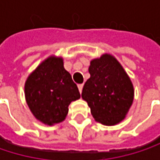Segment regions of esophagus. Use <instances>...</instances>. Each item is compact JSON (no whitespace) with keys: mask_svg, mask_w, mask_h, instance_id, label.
Returning <instances> with one entry per match:
<instances>
[{"mask_svg":"<svg viewBox=\"0 0 160 160\" xmlns=\"http://www.w3.org/2000/svg\"><path fill=\"white\" fill-rule=\"evenodd\" d=\"M78 88H79L80 92L81 93V92H82V88H83V84H79V85H78Z\"/></svg>","mask_w":160,"mask_h":160,"instance_id":"34e87169","label":"esophagus"}]
</instances>
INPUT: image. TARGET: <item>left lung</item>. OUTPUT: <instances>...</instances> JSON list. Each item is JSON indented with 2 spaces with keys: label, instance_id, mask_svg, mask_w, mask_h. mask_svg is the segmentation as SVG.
<instances>
[{
  "label": "left lung",
  "instance_id": "8db88e82",
  "mask_svg": "<svg viewBox=\"0 0 160 160\" xmlns=\"http://www.w3.org/2000/svg\"><path fill=\"white\" fill-rule=\"evenodd\" d=\"M90 79L81 97L88 103L93 118L107 126L122 121L132 105L134 90L132 80L119 62L105 53L90 63Z\"/></svg>",
  "mask_w": 160,
  "mask_h": 160
}]
</instances>
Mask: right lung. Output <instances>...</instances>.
Instances as JSON below:
<instances>
[{
    "label": "right lung",
    "instance_id": "1",
    "mask_svg": "<svg viewBox=\"0 0 160 160\" xmlns=\"http://www.w3.org/2000/svg\"><path fill=\"white\" fill-rule=\"evenodd\" d=\"M25 97L33 116L52 126L65 120L68 106L80 94L77 84L64 68L63 58L52 55L28 77Z\"/></svg>",
    "mask_w": 160,
    "mask_h": 160
}]
</instances>
